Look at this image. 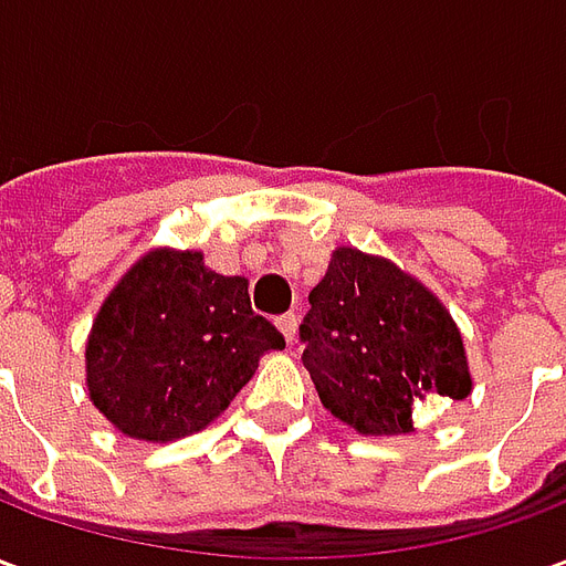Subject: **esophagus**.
<instances>
[{
	"instance_id": "1",
	"label": "esophagus",
	"mask_w": 566,
	"mask_h": 566,
	"mask_svg": "<svg viewBox=\"0 0 566 566\" xmlns=\"http://www.w3.org/2000/svg\"><path fill=\"white\" fill-rule=\"evenodd\" d=\"M275 324H279V331H282L284 343L294 345V339H296V315H284V318H279Z\"/></svg>"
}]
</instances>
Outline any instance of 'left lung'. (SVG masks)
Instances as JSON below:
<instances>
[{"label": "left lung", "mask_w": 566, "mask_h": 566, "mask_svg": "<svg viewBox=\"0 0 566 566\" xmlns=\"http://www.w3.org/2000/svg\"><path fill=\"white\" fill-rule=\"evenodd\" d=\"M308 303L300 324L303 364L324 409L357 433H412L418 403L473 391L449 308L388 258L336 248Z\"/></svg>", "instance_id": "1"}]
</instances>
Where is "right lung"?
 I'll use <instances>...</instances> for the list:
<instances>
[{
    "label": "right lung",
    "mask_w": 566,
    "mask_h": 566,
    "mask_svg": "<svg viewBox=\"0 0 566 566\" xmlns=\"http://www.w3.org/2000/svg\"><path fill=\"white\" fill-rule=\"evenodd\" d=\"M279 348L248 279L209 270L202 251L150 248L93 318L87 391L124 437L175 442L206 430Z\"/></svg>",
    "instance_id": "right-lung-1"
}]
</instances>
